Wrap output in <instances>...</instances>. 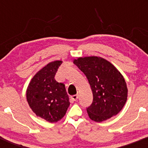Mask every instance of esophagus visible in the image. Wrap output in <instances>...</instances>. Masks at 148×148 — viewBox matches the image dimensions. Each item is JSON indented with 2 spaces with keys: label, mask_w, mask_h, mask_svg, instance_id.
I'll use <instances>...</instances> for the list:
<instances>
[{
  "label": "esophagus",
  "mask_w": 148,
  "mask_h": 148,
  "mask_svg": "<svg viewBox=\"0 0 148 148\" xmlns=\"http://www.w3.org/2000/svg\"><path fill=\"white\" fill-rule=\"evenodd\" d=\"M71 98H72L73 101H76V100L78 99V98H79V96H78L77 95H72L71 97Z\"/></svg>",
  "instance_id": "1"
}]
</instances>
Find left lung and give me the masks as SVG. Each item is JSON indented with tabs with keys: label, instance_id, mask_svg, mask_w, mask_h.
<instances>
[{
	"label": "left lung",
	"instance_id": "left-lung-1",
	"mask_svg": "<svg viewBox=\"0 0 148 148\" xmlns=\"http://www.w3.org/2000/svg\"><path fill=\"white\" fill-rule=\"evenodd\" d=\"M74 63L86 76L92 92V102L86 108L89 118L100 123L118 114L127 99L126 82L118 69L97 56L79 58Z\"/></svg>",
	"mask_w": 148,
	"mask_h": 148
}]
</instances>
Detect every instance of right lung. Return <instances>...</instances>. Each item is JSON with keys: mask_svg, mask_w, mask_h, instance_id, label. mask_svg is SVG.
<instances>
[{"mask_svg": "<svg viewBox=\"0 0 148 148\" xmlns=\"http://www.w3.org/2000/svg\"><path fill=\"white\" fill-rule=\"evenodd\" d=\"M62 61L51 62L34 76L26 91L27 101L37 116L49 123L64 117L70 104L64 85L55 76Z\"/></svg>", "mask_w": 148, "mask_h": 148, "instance_id": "obj_1", "label": "right lung"}]
</instances>
